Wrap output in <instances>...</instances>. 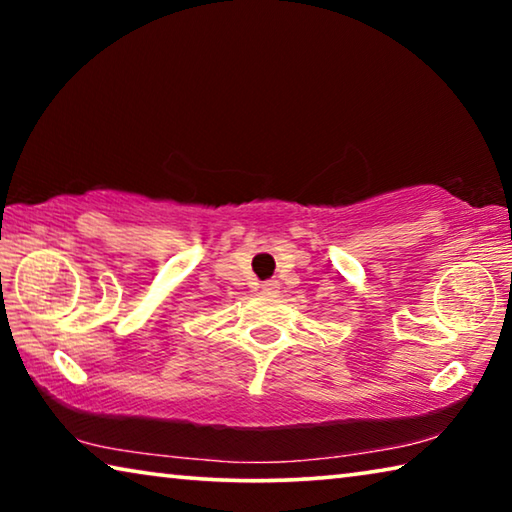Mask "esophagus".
Listing matches in <instances>:
<instances>
[{"label": "esophagus", "mask_w": 512, "mask_h": 512, "mask_svg": "<svg viewBox=\"0 0 512 512\" xmlns=\"http://www.w3.org/2000/svg\"><path fill=\"white\" fill-rule=\"evenodd\" d=\"M277 289H280V284H277L275 280H268L262 284V291H266V293H275Z\"/></svg>", "instance_id": "34e87169"}]
</instances>
